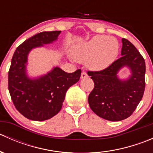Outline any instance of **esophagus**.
Instances as JSON below:
<instances>
[{"label":"esophagus","mask_w":153,"mask_h":153,"mask_svg":"<svg viewBox=\"0 0 153 153\" xmlns=\"http://www.w3.org/2000/svg\"><path fill=\"white\" fill-rule=\"evenodd\" d=\"M87 73H86V72H83L82 73H81V79H84V78H87Z\"/></svg>","instance_id":"1"}]
</instances>
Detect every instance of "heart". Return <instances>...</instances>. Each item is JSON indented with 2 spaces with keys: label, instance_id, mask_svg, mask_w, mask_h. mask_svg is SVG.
<instances>
[{
  "label": "heart",
  "instance_id": "obj_1",
  "mask_svg": "<svg viewBox=\"0 0 153 153\" xmlns=\"http://www.w3.org/2000/svg\"><path fill=\"white\" fill-rule=\"evenodd\" d=\"M119 44L113 37L98 35L74 49L75 60L86 63L91 69L101 70L110 66L116 59Z\"/></svg>",
  "mask_w": 153,
  "mask_h": 153
}]
</instances>
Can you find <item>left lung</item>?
<instances>
[{"label":"left lung","mask_w":153,"mask_h":153,"mask_svg":"<svg viewBox=\"0 0 153 153\" xmlns=\"http://www.w3.org/2000/svg\"><path fill=\"white\" fill-rule=\"evenodd\" d=\"M121 41L119 59L104 70L87 72L95 84L88 97L89 106L97 115L111 121L130 116L142 99L145 89L144 59L132 43L125 38ZM125 66L131 74L126 79H121L117 74Z\"/></svg>","instance_id":"8db88e82"}]
</instances>
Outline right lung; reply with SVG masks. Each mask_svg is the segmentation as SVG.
Segmentation results:
<instances>
[{
    "label": "right lung",
    "mask_w": 153,
    "mask_h": 153,
    "mask_svg": "<svg viewBox=\"0 0 153 153\" xmlns=\"http://www.w3.org/2000/svg\"><path fill=\"white\" fill-rule=\"evenodd\" d=\"M61 31H52L36 34L17 47L12 56L8 75L11 98L18 112L32 121H45L58 114L67 89L81 77V69L67 73L58 67L36 78L27 75L30 51L56 41Z\"/></svg>",
    "instance_id": "add662e5"
}]
</instances>
